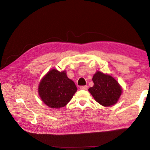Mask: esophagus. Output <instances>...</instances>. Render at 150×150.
Listing matches in <instances>:
<instances>
[{"instance_id": "34e87169", "label": "esophagus", "mask_w": 150, "mask_h": 150, "mask_svg": "<svg viewBox=\"0 0 150 150\" xmlns=\"http://www.w3.org/2000/svg\"><path fill=\"white\" fill-rule=\"evenodd\" d=\"M80 88L82 90H87L88 88V86L87 85H85V86H81Z\"/></svg>"}]
</instances>
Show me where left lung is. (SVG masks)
Listing matches in <instances>:
<instances>
[{"label": "left lung", "instance_id": "8db88e82", "mask_svg": "<svg viewBox=\"0 0 150 150\" xmlns=\"http://www.w3.org/2000/svg\"><path fill=\"white\" fill-rule=\"evenodd\" d=\"M93 87L88 88L96 102L102 106L115 105L122 94V87L115 78L97 71L93 77Z\"/></svg>", "mask_w": 150, "mask_h": 150}]
</instances>
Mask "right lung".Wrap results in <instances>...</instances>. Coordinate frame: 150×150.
Returning a JSON list of instances; mask_svg holds the SVG:
<instances>
[{"label":"right lung","mask_w":150,"mask_h":150,"mask_svg":"<svg viewBox=\"0 0 150 150\" xmlns=\"http://www.w3.org/2000/svg\"><path fill=\"white\" fill-rule=\"evenodd\" d=\"M77 88L67 77L65 71L52 69L40 81L38 93L42 100L50 108H59L71 100Z\"/></svg>","instance_id":"add662e5"}]
</instances>
